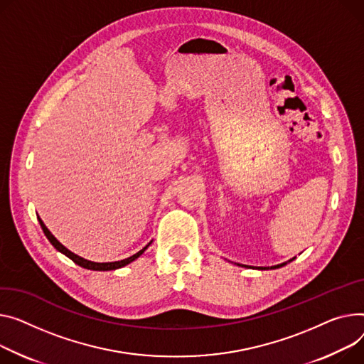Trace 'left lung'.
I'll return each instance as SVG.
<instances>
[{"label":"left lung","instance_id":"left-lung-1","mask_svg":"<svg viewBox=\"0 0 364 364\" xmlns=\"http://www.w3.org/2000/svg\"><path fill=\"white\" fill-rule=\"evenodd\" d=\"M285 263H282V264H278V266H274V268H279V266H284ZM260 269H264V268H260Z\"/></svg>","mask_w":364,"mask_h":364}]
</instances>
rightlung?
Instances as JSON below:
<instances>
[{"label":"right lung","instance_id":"obj_1","mask_svg":"<svg viewBox=\"0 0 364 364\" xmlns=\"http://www.w3.org/2000/svg\"><path fill=\"white\" fill-rule=\"evenodd\" d=\"M39 220V224H41V227H42V230H43V234L46 235V238L50 240V243L58 250V252H61L63 255H65L67 257H70L73 262L75 263H77L79 266H82V268H85V269H90V271H112V269H118V268H123V266H126V264H129V263H132L133 260H136L144 250L148 249V246L151 245H148L146 247H143L140 252H137L136 255H133V256H130V257H127V259H123V260H118V262H108V263H96V262H90V260H86V259H83V257H80V256H77V255H75V253H71L68 249H65L60 241L50 232V230H48L46 227H45V224L42 223V220L41 218H38Z\"/></svg>","mask_w":364,"mask_h":364}]
</instances>
